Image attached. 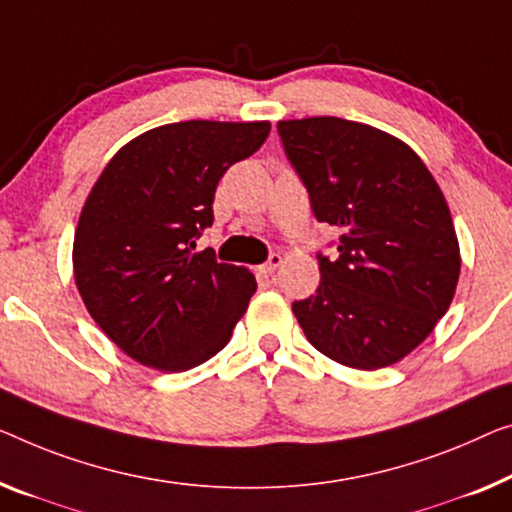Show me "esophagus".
Returning a JSON list of instances; mask_svg holds the SVG:
<instances>
[{
    "label": "esophagus",
    "instance_id": "esophagus-1",
    "mask_svg": "<svg viewBox=\"0 0 512 512\" xmlns=\"http://www.w3.org/2000/svg\"><path fill=\"white\" fill-rule=\"evenodd\" d=\"M280 264H282V257H280L278 253H273L269 259H266V262H264L262 266H259V271H262V273H269V276H271V273L276 271Z\"/></svg>",
    "mask_w": 512,
    "mask_h": 512
}]
</instances>
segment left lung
Instances as JSON below:
<instances>
[{
  "instance_id": "8db88e82",
  "label": "left lung",
  "mask_w": 512,
  "mask_h": 512,
  "mask_svg": "<svg viewBox=\"0 0 512 512\" xmlns=\"http://www.w3.org/2000/svg\"><path fill=\"white\" fill-rule=\"evenodd\" d=\"M312 213L342 230L319 255L317 294L292 305L305 338L333 361H402L451 308L460 243L439 183L407 142L340 117L278 121Z\"/></svg>"
}]
</instances>
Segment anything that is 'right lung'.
Masks as SVG:
<instances>
[{"label":"right lung","mask_w":512,"mask_h":512,"mask_svg":"<svg viewBox=\"0 0 512 512\" xmlns=\"http://www.w3.org/2000/svg\"><path fill=\"white\" fill-rule=\"evenodd\" d=\"M269 121L190 119L133 137L82 207L73 278L89 315L121 352L160 372L216 356L257 282L246 266L193 253L213 223L227 167L269 137Z\"/></svg>","instance_id":"obj_1"}]
</instances>
